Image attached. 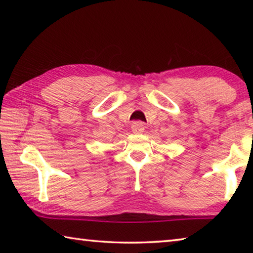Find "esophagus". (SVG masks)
<instances>
[{"instance_id":"esophagus-1","label":"esophagus","mask_w":253,"mask_h":253,"mask_svg":"<svg viewBox=\"0 0 253 253\" xmlns=\"http://www.w3.org/2000/svg\"><path fill=\"white\" fill-rule=\"evenodd\" d=\"M144 130H145V125L143 123H140V122L132 123V125H131L132 132H135V134H140V132H143Z\"/></svg>"}]
</instances>
